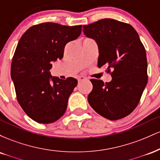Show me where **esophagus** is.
Instances as JSON below:
<instances>
[{"label": "esophagus", "instance_id": "obj_1", "mask_svg": "<svg viewBox=\"0 0 160 160\" xmlns=\"http://www.w3.org/2000/svg\"><path fill=\"white\" fill-rule=\"evenodd\" d=\"M78 81L79 82H81V81H82V80H86V78H85V77H82V76H80L78 78Z\"/></svg>", "mask_w": 160, "mask_h": 160}]
</instances>
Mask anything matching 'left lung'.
Instances as JSON below:
<instances>
[{"label":"left lung","instance_id":"left-lung-1","mask_svg":"<svg viewBox=\"0 0 160 160\" xmlns=\"http://www.w3.org/2000/svg\"><path fill=\"white\" fill-rule=\"evenodd\" d=\"M84 34L98 47V67L107 66L112 80L91 79L88 102L95 112L110 120L129 115L137 107L148 83L146 51L131 25L112 19L82 26Z\"/></svg>","mask_w":160,"mask_h":160}]
</instances>
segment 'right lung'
Returning a JSON list of instances; mask_svg holds the SVG:
<instances>
[{
  "instance_id": "add662e5",
  "label": "right lung",
  "mask_w": 160,
  "mask_h": 160,
  "mask_svg": "<svg viewBox=\"0 0 160 160\" xmlns=\"http://www.w3.org/2000/svg\"><path fill=\"white\" fill-rule=\"evenodd\" d=\"M81 27L43 22L29 28L20 38L12 57L11 78L18 102L37 122H55L67 109L78 80L52 77L49 70L51 62L62 58L65 45L80 35Z\"/></svg>"
}]
</instances>
